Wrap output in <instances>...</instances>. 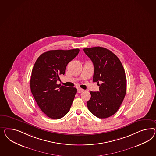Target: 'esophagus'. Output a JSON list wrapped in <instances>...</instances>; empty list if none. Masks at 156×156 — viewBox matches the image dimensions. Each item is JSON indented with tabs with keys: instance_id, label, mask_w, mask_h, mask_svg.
Here are the masks:
<instances>
[{
	"instance_id": "obj_1",
	"label": "esophagus",
	"mask_w": 156,
	"mask_h": 156,
	"mask_svg": "<svg viewBox=\"0 0 156 156\" xmlns=\"http://www.w3.org/2000/svg\"><path fill=\"white\" fill-rule=\"evenodd\" d=\"M83 91H84L83 89H81V88H80V87L78 88V89H77V91H78V93H82Z\"/></svg>"
}]
</instances>
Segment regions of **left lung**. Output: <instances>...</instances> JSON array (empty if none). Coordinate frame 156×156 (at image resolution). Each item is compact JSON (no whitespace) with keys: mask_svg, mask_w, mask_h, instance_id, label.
I'll return each mask as SVG.
<instances>
[{"mask_svg":"<svg viewBox=\"0 0 156 156\" xmlns=\"http://www.w3.org/2000/svg\"><path fill=\"white\" fill-rule=\"evenodd\" d=\"M83 51L94 64L93 82L99 86V91L90 92L88 109L97 118H108L118 111L126 94L124 69L118 57L106 48L98 46Z\"/></svg>","mask_w":156,"mask_h":156,"instance_id":"left-lung-1","label":"left lung"}]
</instances>
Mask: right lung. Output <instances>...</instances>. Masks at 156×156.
<instances>
[{
	"instance_id": "1",
	"label": "right lung",
	"mask_w": 156,
	"mask_h": 156,
	"mask_svg": "<svg viewBox=\"0 0 156 156\" xmlns=\"http://www.w3.org/2000/svg\"><path fill=\"white\" fill-rule=\"evenodd\" d=\"M79 51V49L48 51L40 55L34 65L30 80L31 92L49 118H63L70 109L77 90L57 84V81Z\"/></svg>"
}]
</instances>
